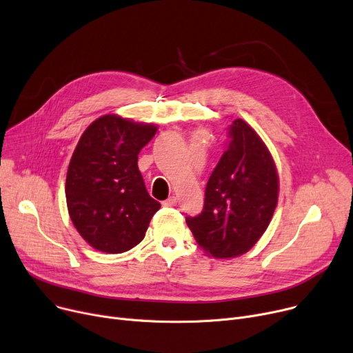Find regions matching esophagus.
<instances>
[{
    "instance_id": "1",
    "label": "esophagus",
    "mask_w": 353,
    "mask_h": 353,
    "mask_svg": "<svg viewBox=\"0 0 353 353\" xmlns=\"http://www.w3.org/2000/svg\"><path fill=\"white\" fill-rule=\"evenodd\" d=\"M161 204H163L164 207H174V205L177 204V199H176L174 196H172V197H169L168 200H164Z\"/></svg>"
}]
</instances>
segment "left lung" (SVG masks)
<instances>
[{"instance_id":"1","label":"left lung","mask_w":353,"mask_h":353,"mask_svg":"<svg viewBox=\"0 0 353 353\" xmlns=\"http://www.w3.org/2000/svg\"><path fill=\"white\" fill-rule=\"evenodd\" d=\"M278 201L274 160L241 119L228 126V142L205 185L201 213L185 217L196 241L217 258L247 252L267 230Z\"/></svg>"}]
</instances>
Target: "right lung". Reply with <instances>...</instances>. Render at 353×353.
Wrapping results in <instances>:
<instances>
[{
  "mask_svg": "<svg viewBox=\"0 0 353 353\" xmlns=\"http://www.w3.org/2000/svg\"><path fill=\"white\" fill-rule=\"evenodd\" d=\"M156 130L105 114L79 139L65 194L70 220L93 248L121 254L143 240L160 203L146 190L137 156Z\"/></svg>",
  "mask_w": 353,
  "mask_h": 353,
  "instance_id": "obj_1",
  "label": "right lung"
}]
</instances>
